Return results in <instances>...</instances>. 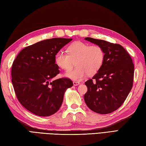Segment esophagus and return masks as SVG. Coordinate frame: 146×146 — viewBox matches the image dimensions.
<instances>
[{
    "label": "esophagus",
    "mask_w": 146,
    "mask_h": 146,
    "mask_svg": "<svg viewBox=\"0 0 146 146\" xmlns=\"http://www.w3.org/2000/svg\"><path fill=\"white\" fill-rule=\"evenodd\" d=\"M79 84H80V82H79V81H74L73 82V84L74 85V86H78V85H79Z\"/></svg>",
    "instance_id": "1"
}]
</instances>
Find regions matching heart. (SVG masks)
<instances>
[{
    "label": "heart",
    "instance_id": "1",
    "mask_svg": "<svg viewBox=\"0 0 146 146\" xmlns=\"http://www.w3.org/2000/svg\"><path fill=\"white\" fill-rule=\"evenodd\" d=\"M67 51H59L56 54V64L62 69L68 71L75 65L77 67L68 71L65 75L76 81H80L87 74L90 76L97 73L104 64L105 51L102 46L78 41L68 46Z\"/></svg>",
    "mask_w": 146,
    "mask_h": 146
}]
</instances>
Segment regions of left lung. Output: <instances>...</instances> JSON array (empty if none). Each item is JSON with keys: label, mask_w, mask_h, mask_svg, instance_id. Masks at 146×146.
I'll return each instance as SVG.
<instances>
[{"label": "left lung", "mask_w": 146, "mask_h": 146, "mask_svg": "<svg viewBox=\"0 0 146 146\" xmlns=\"http://www.w3.org/2000/svg\"><path fill=\"white\" fill-rule=\"evenodd\" d=\"M102 46L105 60L100 70L84 82L88 88L84 99L87 106L97 113L109 114L124 103L133 86L134 65L126 49L119 44L86 37Z\"/></svg>", "instance_id": "1"}]
</instances>
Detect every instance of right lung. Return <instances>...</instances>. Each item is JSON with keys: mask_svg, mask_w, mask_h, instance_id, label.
<instances>
[{"mask_svg": "<svg viewBox=\"0 0 146 146\" xmlns=\"http://www.w3.org/2000/svg\"><path fill=\"white\" fill-rule=\"evenodd\" d=\"M72 39L53 38L27 46L18 53L11 68L16 97L25 108L39 116H49L61 107L65 90L73 86L71 79L54 80L60 72L56 53Z\"/></svg>", "mask_w": 146, "mask_h": 146, "instance_id": "obj_1", "label": "right lung"}]
</instances>
